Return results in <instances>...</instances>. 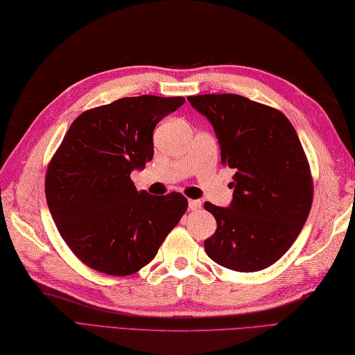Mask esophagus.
Masks as SVG:
<instances>
[{
  "mask_svg": "<svg viewBox=\"0 0 355 355\" xmlns=\"http://www.w3.org/2000/svg\"><path fill=\"white\" fill-rule=\"evenodd\" d=\"M200 207H202V202H200V200H196V199H190V200H189V209L196 211V209H199Z\"/></svg>",
  "mask_w": 355,
  "mask_h": 355,
  "instance_id": "1",
  "label": "esophagus"
}]
</instances>
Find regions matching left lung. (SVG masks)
I'll return each mask as SVG.
<instances>
[{
    "mask_svg": "<svg viewBox=\"0 0 355 355\" xmlns=\"http://www.w3.org/2000/svg\"><path fill=\"white\" fill-rule=\"evenodd\" d=\"M214 127L221 162L236 173L228 208L205 202L216 232L208 257L250 272L280 259L301 233L313 203V180L302 144L282 112L237 94L187 97Z\"/></svg>",
    "mask_w": 355,
    "mask_h": 355,
    "instance_id": "left-lung-1",
    "label": "left lung"
}]
</instances>
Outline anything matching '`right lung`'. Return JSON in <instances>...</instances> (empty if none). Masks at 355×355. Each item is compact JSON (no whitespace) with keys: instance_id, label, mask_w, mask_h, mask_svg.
<instances>
[{"instance_id":"right-lung-1","label":"right lung","mask_w":355,"mask_h":355,"mask_svg":"<svg viewBox=\"0 0 355 355\" xmlns=\"http://www.w3.org/2000/svg\"><path fill=\"white\" fill-rule=\"evenodd\" d=\"M184 97H125L79 115L45 177L49 209L89 268L128 276L150 262L187 209L180 193L152 196L131 181L153 157V130Z\"/></svg>"}]
</instances>
